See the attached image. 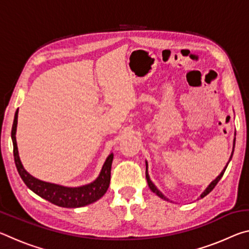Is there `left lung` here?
I'll list each match as a JSON object with an SVG mask.
<instances>
[{"mask_svg": "<svg viewBox=\"0 0 249 249\" xmlns=\"http://www.w3.org/2000/svg\"><path fill=\"white\" fill-rule=\"evenodd\" d=\"M234 148H235V138H234V142H233V150H231V157H230V159H229V161H227V163H226V166L224 167V169L222 170V172L220 175H218L215 179H214L212 182H211L209 185H208V188L205 189V190L201 193V196H200V197L202 199V197H204L205 196H208L209 193L213 190L214 188H215V185L217 184V182L218 181L221 180V178L223 177V175H224V172H225V170H226V168H227V166H229V163H230V161H231V157H233V153H234ZM146 179H147V183H148V187L150 188V190L153 191L155 195H157L159 197H161V199H163V200H167V201H170L169 199H168L167 196H165V195H163V193L159 190V189L156 187L155 185V183L153 182V181L150 180V177H149V175H148V162L146 161Z\"/></svg>", "mask_w": 249, "mask_h": 249, "instance_id": "obj_1", "label": "left lung"}]
</instances>
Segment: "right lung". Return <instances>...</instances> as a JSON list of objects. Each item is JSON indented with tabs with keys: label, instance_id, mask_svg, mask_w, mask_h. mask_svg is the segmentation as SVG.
<instances>
[{
	"label": "right lung",
	"instance_id": "obj_1",
	"mask_svg": "<svg viewBox=\"0 0 249 249\" xmlns=\"http://www.w3.org/2000/svg\"><path fill=\"white\" fill-rule=\"evenodd\" d=\"M18 109L15 113L13 126H12V142H13V153L15 165L18 171L23 179L24 183L31 189V190L43 199L49 201L54 205L61 206V208H81V206L89 205L93 202L101 199L105 192L107 191L109 181H111V168L114 155L113 153L107 156V160L103 163L102 169L94 181L92 182L80 185V187H65V185L46 182L33 177L25 169L22 161H20L18 142H16V128H18Z\"/></svg>",
	"mask_w": 249,
	"mask_h": 249
}]
</instances>
